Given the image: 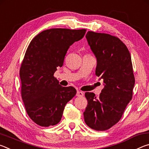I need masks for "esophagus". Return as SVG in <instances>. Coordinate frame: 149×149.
<instances>
[{
  "label": "esophagus",
  "mask_w": 149,
  "mask_h": 149,
  "mask_svg": "<svg viewBox=\"0 0 149 149\" xmlns=\"http://www.w3.org/2000/svg\"><path fill=\"white\" fill-rule=\"evenodd\" d=\"M84 93H83L82 91H78L77 92V94H76L77 97H84Z\"/></svg>",
  "instance_id": "1"
}]
</instances>
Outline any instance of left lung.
Returning <instances> with one entry per match:
<instances>
[{
  "instance_id": "left-lung-1",
  "label": "left lung",
  "mask_w": 149,
  "mask_h": 149,
  "mask_svg": "<svg viewBox=\"0 0 149 149\" xmlns=\"http://www.w3.org/2000/svg\"><path fill=\"white\" fill-rule=\"evenodd\" d=\"M86 39L97 58L95 74L104 87L97 98L85 93L88 104L84 112L89 127L96 131L110 129L119 122L132 99L135 77L131 55L125 45L115 36L88 31Z\"/></svg>"
}]
</instances>
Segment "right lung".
Wrapping results in <instances>:
<instances>
[{"instance_id": "1", "label": "right lung", "mask_w": 149, "mask_h": 149, "mask_svg": "<svg viewBox=\"0 0 149 149\" xmlns=\"http://www.w3.org/2000/svg\"><path fill=\"white\" fill-rule=\"evenodd\" d=\"M86 29H47L30 42L19 70L21 94L29 118L42 127L61 120L65 104L76 94L54 77L62 67L70 46L84 37Z\"/></svg>"}]
</instances>
